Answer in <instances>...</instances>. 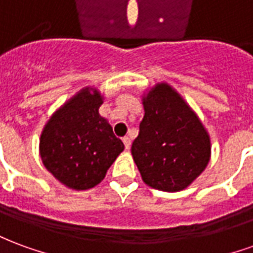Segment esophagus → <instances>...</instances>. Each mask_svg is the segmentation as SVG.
<instances>
[{"label":"esophagus","mask_w":253,"mask_h":253,"mask_svg":"<svg viewBox=\"0 0 253 253\" xmlns=\"http://www.w3.org/2000/svg\"><path fill=\"white\" fill-rule=\"evenodd\" d=\"M123 143H125V148L130 149V146H131V138L123 137Z\"/></svg>","instance_id":"34e87169"}]
</instances>
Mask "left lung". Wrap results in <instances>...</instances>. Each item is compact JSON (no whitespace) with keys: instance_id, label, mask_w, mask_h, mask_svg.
Here are the masks:
<instances>
[{"instance_id":"obj_1","label":"left lung","mask_w":253,"mask_h":253,"mask_svg":"<svg viewBox=\"0 0 253 253\" xmlns=\"http://www.w3.org/2000/svg\"><path fill=\"white\" fill-rule=\"evenodd\" d=\"M145 115L131 153L142 180L175 192L190 186L210 160V139L198 116L167 84L143 99Z\"/></svg>"}]
</instances>
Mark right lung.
Instances as JSON below:
<instances>
[{"label":"right lung","instance_id":"1","mask_svg":"<svg viewBox=\"0 0 253 253\" xmlns=\"http://www.w3.org/2000/svg\"><path fill=\"white\" fill-rule=\"evenodd\" d=\"M103 103L97 90L84 89L44 127L41 157L47 170L65 186L88 190L104 179L125 145L99 115Z\"/></svg>","mask_w":253,"mask_h":253}]
</instances>
